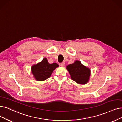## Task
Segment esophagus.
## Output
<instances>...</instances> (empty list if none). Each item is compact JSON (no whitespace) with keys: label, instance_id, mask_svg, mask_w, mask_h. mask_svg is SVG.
Returning <instances> with one entry per match:
<instances>
[{"label":"esophagus","instance_id":"34e87169","mask_svg":"<svg viewBox=\"0 0 122 122\" xmlns=\"http://www.w3.org/2000/svg\"><path fill=\"white\" fill-rule=\"evenodd\" d=\"M60 66H65V63L64 62H61V63H60V64H59Z\"/></svg>","mask_w":122,"mask_h":122}]
</instances>
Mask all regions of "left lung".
I'll return each mask as SVG.
<instances>
[{"label":"left lung","instance_id":"obj_1","mask_svg":"<svg viewBox=\"0 0 122 122\" xmlns=\"http://www.w3.org/2000/svg\"><path fill=\"white\" fill-rule=\"evenodd\" d=\"M71 79L76 83L81 85L86 84L89 81L91 75V70L81 64L79 61L66 66Z\"/></svg>","mask_w":122,"mask_h":122}]
</instances>
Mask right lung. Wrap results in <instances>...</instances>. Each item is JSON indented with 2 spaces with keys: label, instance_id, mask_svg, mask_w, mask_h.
Instances as JSON below:
<instances>
[{
  "label": "right lung",
  "instance_id": "add662e5",
  "mask_svg": "<svg viewBox=\"0 0 122 122\" xmlns=\"http://www.w3.org/2000/svg\"><path fill=\"white\" fill-rule=\"evenodd\" d=\"M59 66L56 63L50 64L46 58H44L41 61L31 67V72L35 79L37 81H43L49 78L53 70Z\"/></svg>",
  "mask_w": 122,
  "mask_h": 122
}]
</instances>
